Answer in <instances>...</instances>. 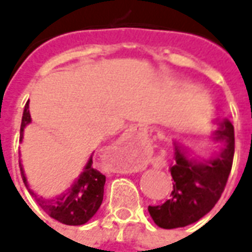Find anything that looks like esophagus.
<instances>
[{
    "mask_svg": "<svg viewBox=\"0 0 252 252\" xmlns=\"http://www.w3.org/2000/svg\"><path fill=\"white\" fill-rule=\"evenodd\" d=\"M135 136H136V132L133 131V129H126V131L124 132V135H123V140H124V142H128V140H131V139H133Z\"/></svg>",
    "mask_w": 252,
    "mask_h": 252,
    "instance_id": "esophagus-1",
    "label": "esophagus"
}]
</instances>
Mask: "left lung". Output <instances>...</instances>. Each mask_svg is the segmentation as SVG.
Returning a JSON list of instances; mask_svg holds the SVG:
<instances>
[{
    "label": "left lung",
    "mask_w": 252,
    "mask_h": 252,
    "mask_svg": "<svg viewBox=\"0 0 252 252\" xmlns=\"http://www.w3.org/2000/svg\"><path fill=\"white\" fill-rule=\"evenodd\" d=\"M215 140L225 146L209 160H193L180 146L174 148V163L170 166L173 191L163 204L148 206L154 222L164 229L186 227L198 221L220 200L232 169L235 131L228 120L215 132Z\"/></svg>",
    "instance_id": "8db88e82"
}]
</instances>
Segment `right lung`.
<instances>
[{"mask_svg":"<svg viewBox=\"0 0 252 252\" xmlns=\"http://www.w3.org/2000/svg\"><path fill=\"white\" fill-rule=\"evenodd\" d=\"M31 123V115L28 110V102L25 104L21 128H20V139H23V131L27 124ZM20 171L27 189L31 194L35 197L36 202L40 205L43 211L52 219H55L66 225H82L88 222L98 211L104 198L105 175L93 167V159H89L86 167L83 170L81 177L78 178L74 185L57 198L46 200L43 197L35 194L28 186L25 178L24 170L20 163Z\"/></svg>","mask_w":252,"mask_h":252,"instance_id":"right-lung-1","label":"right lung"}]
</instances>
